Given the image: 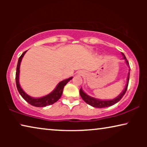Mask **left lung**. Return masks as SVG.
Returning a JSON list of instances; mask_svg holds the SVG:
<instances>
[{
  "mask_svg": "<svg viewBox=\"0 0 147 147\" xmlns=\"http://www.w3.org/2000/svg\"><path fill=\"white\" fill-rule=\"evenodd\" d=\"M122 55L123 56V59H125V61L126 62V63H128V61L127 59H126L125 55L123 53H122ZM130 71V69H129V71ZM129 77H130V72H128V78H127V83H126V85L125 86V88L124 90L122 91L121 94H120L118 97H116V98H114L113 100H98V99H95V98L90 97V96H88L86 93H84L83 90L81 88L80 90V94L81 96V97L82 99H83L84 101H85L86 103L89 105L93 106V107L95 108H106V107H109V106H111L114 104H115L116 103H117L120 101V100L122 99V98L123 97L124 94H125L126 90H127L128 88V82H129Z\"/></svg>",
  "mask_w": 147,
  "mask_h": 147,
  "instance_id": "1",
  "label": "left lung"
}]
</instances>
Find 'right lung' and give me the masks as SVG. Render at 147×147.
Instances as JSON below:
<instances>
[{
	"instance_id": "right-lung-1",
	"label": "right lung",
	"mask_w": 147,
	"mask_h": 147,
	"mask_svg": "<svg viewBox=\"0 0 147 147\" xmlns=\"http://www.w3.org/2000/svg\"><path fill=\"white\" fill-rule=\"evenodd\" d=\"M27 51H24L22 55L20 56L19 58V61H18L17 66V71H16V76H15V80H16V85H17V88L18 90V92H19V94H21V96L23 97L24 100L26 102H27L28 103L31 104L32 106H36V107H45L46 106L51 105L53 104L57 101L58 100L61 98L63 93V90L65 86L68 82L69 80L72 79L71 78H68L67 80H63L61 82H59L57 84V87L55 88V89L53 90L51 93H50L48 95L43 96L42 98H32L29 95H27L25 92L22 90V88L20 86L19 82V67H20V64H21V61L22 60V58L23 57L24 55H25Z\"/></svg>"
}]
</instances>
